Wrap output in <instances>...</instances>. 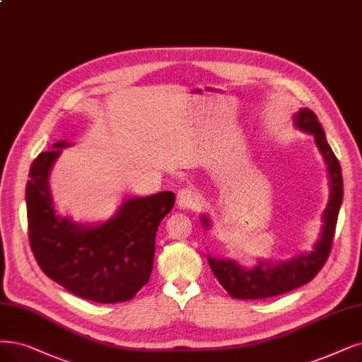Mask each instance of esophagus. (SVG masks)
<instances>
[{"label":"esophagus","instance_id":"obj_1","mask_svg":"<svg viewBox=\"0 0 362 362\" xmlns=\"http://www.w3.org/2000/svg\"><path fill=\"white\" fill-rule=\"evenodd\" d=\"M199 204V194L196 193L194 189H182L177 194V205L180 209H190Z\"/></svg>","mask_w":362,"mask_h":362}]
</instances>
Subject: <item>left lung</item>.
I'll use <instances>...</instances> for the list:
<instances>
[{
	"label": "left lung",
	"mask_w": 362,
	"mask_h": 362,
	"mask_svg": "<svg viewBox=\"0 0 362 362\" xmlns=\"http://www.w3.org/2000/svg\"><path fill=\"white\" fill-rule=\"evenodd\" d=\"M294 126L300 131L315 136L316 147L320 148L327 165L329 200L322 214L324 224L320 239L316 240L310 252H301L291 259L276 264H273L270 259L269 262H259L252 269L240 266L235 259H220L208 255V262L215 278L233 298L258 300L293 291L296 288L310 282L317 272L322 269L329 255L343 200L341 168L337 157L328 146L321 123L317 122L312 110L301 108L294 114ZM200 220L206 228L211 227V221L206 215H202Z\"/></svg>",
	"instance_id": "left-lung-1"
}]
</instances>
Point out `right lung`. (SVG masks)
I'll use <instances>...</instances> for the list:
<instances>
[{
    "label": "right lung",
    "instance_id": "obj_1",
    "mask_svg": "<svg viewBox=\"0 0 362 362\" xmlns=\"http://www.w3.org/2000/svg\"><path fill=\"white\" fill-rule=\"evenodd\" d=\"M69 146L56 142L31 165L26 184L31 250L40 269L74 296L96 303L127 301L150 279L157 228L175 194L127 197L108 221L93 226L57 215L49 177L61 148Z\"/></svg>",
    "mask_w": 362,
    "mask_h": 362
}]
</instances>
